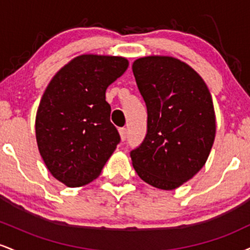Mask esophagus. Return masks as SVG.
<instances>
[{
  "label": "esophagus",
  "mask_w": 250,
  "mask_h": 250,
  "mask_svg": "<svg viewBox=\"0 0 250 250\" xmlns=\"http://www.w3.org/2000/svg\"><path fill=\"white\" fill-rule=\"evenodd\" d=\"M119 131H120V136H121V140H122V141H125V140L127 139V129L120 128Z\"/></svg>",
  "instance_id": "1"
}]
</instances>
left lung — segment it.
Listing matches in <instances>:
<instances>
[{"mask_svg": "<svg viewBox=\"0 0 250 250\" xmlns=\"http://www.w3.org/2000/svg\"><path fill=\"white\" fill-rule=\"evenodd\" d=\"M133 73L148 114L145 140L130 151L134 169L148 185L173 190L199 173L213 147L211 95L199 74L174 57H141Z\"/></svg>", "mask_w": 250, "mask_h": 250, "instance_id": "8db88e82", "label": "left lung"}]
</instances>
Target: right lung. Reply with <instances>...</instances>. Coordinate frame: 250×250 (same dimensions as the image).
Instances as JSON below:
<instances>
[{"label":"right lung","instance_id":"add662e5","mask_svg":"<svg viewBox=\"0 0 250 250\" xmlns=\"http://www.w3.org/2000/svg\"><path fill=\"white\" fill-rule=\"evenodd\" d=\"M128 68L119 56L81 55L53 77L36 114L40 154L55 179L81 187L101 174L121 141L105 90Z\"/></svg>","mask_w":250,"mask_h":250}]
</instances>
